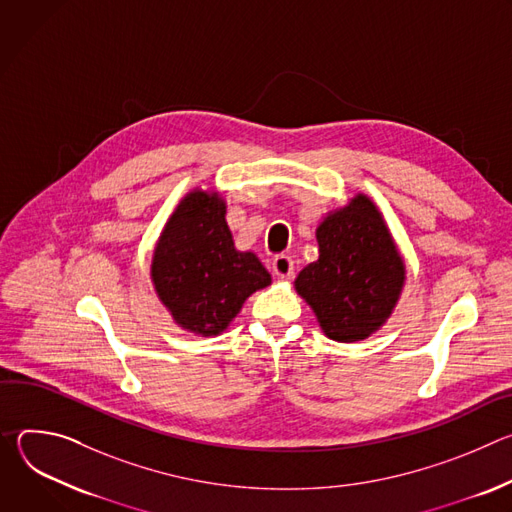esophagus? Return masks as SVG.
I'll list each match as a JSON object with an SVG mask.
<instances>
[{
	"label": "esophagus",
	"instance_id": "34e87169",
	"mask_svg": "<svg viewBox=\"0 0 512 512\" xmlns=\"http://www.w3.org/2000/svg\"><path fill=\"white\" fill-rule=\"evenodd\" d=\"M273 273L281 279H289L294 275V261H291L289 255H277L273 259Z\"/></svg>",
	"mask_w": 512,
	"mask_h": 512
}]
</instances>
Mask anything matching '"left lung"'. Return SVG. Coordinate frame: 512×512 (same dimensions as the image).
<instances>
[{"label": "left lung", "mask_w": 512, "mask_h": 512, "mask_svg": "<svg viewBox=\"0 0 512 512\" xmlns=\"http://www.w3.org/2000/svg\"><path fill=\"white\" fill-rule=\"evenodd\" d=\"M316 239L320 257L300 271L296 291L328 338H369L393 314L405 283V263L381 210L356 194L324 218Z\"/></svg>", "instance_id": "obj_1"}]
</instances>
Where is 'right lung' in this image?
<instances>
[{"instance_id": "1", "label": "right lung", "mask_w": 512, "mask_h": 512, "mask_svg": "<svg viewBox=\"0 0 512 512\" xmlns=\"http://www.w3.org/2000/svg\"><path fill=\"white\" fill-rule=\"evenodd\" d=\"M225 200L188 192L160 235L152 281L174 322L200 336H218L245 300L271 283L255 253L237 251L227 225Z\"/></svg>"}]
</instances>
